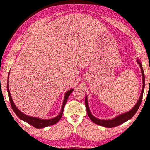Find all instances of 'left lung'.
Wrapping results in <instances>:
<instances>
[{
    "mask_svg": "<svg viewBox=\"0 0 150 150\" xmlns=\"http://www.w3.org/2000/svg\"><path fill=\"white\" fill-rule=\"evenodd\" d=\"M136 62H137V63H138V64L139 65V67H140L142 75V81H142V83H143V85H142L141 95H140V96H139V98L138 100V102L136 103V105H134V107L132 108L130 110L126 112H125V113L119 115L114 118L108 119V120H102V119H99V118L95 117V116H94L92 114H91V111H90L89 106H88V104L87 96V95H86L85 96V100L86 110H87V115L88 116V117H89V118L94 123L98 124V125L103 126L104 127H106V128H112V127H115V126L120 125V124L124 123L125 122L128 121V120H130V119L132 118L134 115H135L137 110H138L139 106H140V104H141L142 100V97H143L144 87H145V75H144V70H143V68H142L141 62H140V60L138 59V58H137Z\"/></svg>",
    "mask_w": 150,
    "mask_h": 150,
    "instance_id": "1",
    "label": "left lung"
}]
</instances>
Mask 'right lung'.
Listing matches in <instances>:
<instances>
[{
  "instance_id": "add662e5",
  "label": "right lung",
  "mask_w": 150,
  "mask_h": 150,
  "mask_svg": "<svg viewBox=\"0 0 150 150\" xmlns=\"http://www.w3.org/2000/svg\"><path fill=\"white\" fill-rule=\"evenodd\" d=\"M9 74H10V72L8 73V81H7V91H8L10 103H11L12 110H14V113L17 115L18 117L20 119H21L22 120L26 122H27L28 124H30V125H32V126H34L36 128H45V127L53 125V124H56L57 122L60 120L61 118H62V116L63 112V109H64L66 102H67V98H68V97H69V96L70 95V94L73 92V90H74V88H71V89L67 91V92L65 93V95H64V98H63L62 108H61V111H60L59 115H58L57 116H55V117L53 118H50V119H42V118H40L38 117H33V116L26 115H25V114H24L23 112H22L21 111L18 109L16 105H15V104L14 103V101L12 100L11 93H10V91H9V86H8Z\"/></svg>"
}]
</instances>
